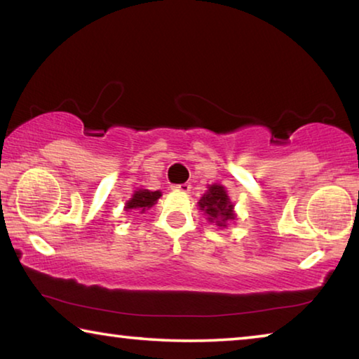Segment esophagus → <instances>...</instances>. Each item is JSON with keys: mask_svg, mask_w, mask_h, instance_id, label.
I'll list each match as a JSON object with an SVG mask.
<instances>
[{"mask_svg": "<svg viewBox=\"0 0 359 359\" xmlns=\"http://www.w3.org/2000/svg\"><path fill=\"white\" fill-rule=\"evenodd\" d=\"M171 188H172V190H175V191H185V193H188V191L191 190V185L190 184H175Z\"/></svg>", "mask_w": 359, "mask_h": 359, "instance_id": "1", "label": "esophagus"}]
</instances>
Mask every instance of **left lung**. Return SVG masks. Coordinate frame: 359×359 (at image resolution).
<instances>
[{
  "mask_svg": "<svg viewBox=\"0 0 359 359\" xmlns=\"http://www.w3.org/2000/svg\"><path fill=\"white\" fill-rule=\"evenodd\" d=\"M198 204L208 214L209 222H215L218 226H226L229 220H234L233 204L222 185H210Z\"/></svg>",
  "mask_w": 359,
  "mask_h": 359,
  "instance_id": "left-lung-1",
  "label": "left lung"
}]
</instances>
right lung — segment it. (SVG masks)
Masks as SVG:
<instances>
[{
	"mask_svg": "<svg viewBox=\"0 0 359 359\" xmlns=\"http://www.w3.org/2000/svg\"><path fill=\"white\" fill-rule=\"evenodd\" d=\"M161 196L160 191H150V190H139L135 194H133V198L130 199L128 203H126L125 209L126 210H139L142 214V212L147 210L149 208H151L156 201L158 198Z\"/></svg>",
	"mask_w": 359,
	"mask_h": 359,
	"instance_id": "obj_1",
	"label": "right lung"
}]
</instances>
